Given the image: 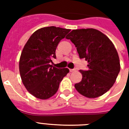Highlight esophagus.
I'll use <instances>...</instances> for the list:
<instances>
[{"label":"esophagus","mask_w":129,"mask_h":129,"mask_svg":"<svg viewBox=\"0 0 129 129\" xmlns=\"http://www.w3.org/2000/svg\"><path fill=\"white\" fill-rule=\"evenodd\" d=\"M76 71V70H75V69H70V72H73V71Z\"/></svg>","instance_id":"34e87169"}]
</instances>
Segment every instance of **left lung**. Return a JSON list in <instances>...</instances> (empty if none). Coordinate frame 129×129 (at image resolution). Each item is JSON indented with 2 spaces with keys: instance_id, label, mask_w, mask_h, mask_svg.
<instances>
[{
  "instance_id": "left-lung-1",
  "label": "left lung",
  "mask_w": 129,
  "mask_h": 129,
  "mask_svg": "<svg viewBox=\"0 0 129 129\" xmlns=\"http://www.w3.org/2000/svg\"><path fill=\"white\" fill-rule=\"evenodd\" d=\"M66 38L75 44L79 58L88 63L87 71H79L83 78L75 88L89 98L103 95L112 87L121 68L112 42L104 33L92 28L74 29Z\"/></svg>"
}]
</instances>
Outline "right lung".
Segmentation results:
<instances>
[{"label":"right lung","mask_w":129,"mask_h":129,"mask_svg":"<svg viewBox=\"0 0 129 129\" xmlns=\"http://www.w3.org/2000/svg\"><path fill=\"white\" fill-rule=\"evenodd\" d=\"M70 29L54 26L37 30L23 48L19 63L23 84L30 94L37 98L46 100L58 91L63 78L69 69H58L50 65L56 58L58 43Z\"/></svg>","instance_id":"add662e5"}]
</instances>
